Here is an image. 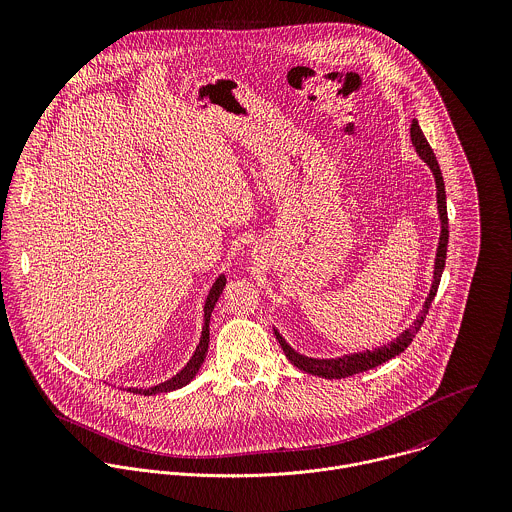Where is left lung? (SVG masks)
I'll list each match as a JSON object with an SVG mask.
<instances>
[{"mask_svg":"<svg viewBox=\"0 0 512 512\" xmlns=\"http://www.w3.org/2000/svg\"><path fill=\"white\" fill-rule=\"evenodd\" d=\"M410 136H412V144L416 146V151L420 153V157L430 165V169L434 171V177H436V187H438V209L439 219H441V236H439L438 254H436V270H434V284H432V290L430 295L426 299V305L420 313V317L414 321V325L410 329H406L396 341H392L390 345H384L380 349H374V351H365V353H355V355H345L341 359H309V357H303L299 353H295L292 347L284 341V337L276 333V339L280 341L286 357L292 361L293 366H297L299 370L303 372H309V374H315V376H323V378H347V376H353L357 372H365L370 370L374 366L382 365L390 359H394L396 355L404 353L408 349V345L414 341L416 333L420 331V327L424 325V319L430 311V305L436 297L439 288V280H441V274H443V268H445V256H447V238H449V224H447V205H445V185H443V177H441V169H439L438 159L434 155V149L428 144L424 132L420 130L418 122L412 120V126H410Z\"/></svg>","mask_w":512,"mask_h":512,"instance_id":"obj_1","label":"left lung"}]
</instances>
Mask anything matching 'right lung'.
Instances as JSON below:
<instances>
[{
  "mask_svg": "<svg viewBox=\"0 0 512 512\" xmlns=\"http://www.w3.org/2000/svg\"><path fill=\"white\" fill-rule=\"evenodd\" d=\"M224 284H226V278L219 276L217 282L213 284L209 297H207V303H205V325H203V335H201V341H199V347L195 351V355L191 357V361L187 363V366L175 374L171 380L159 384V386H151V388H130V392H136V394H144V396H151V394H157V392H171V390H177L185 384H189L193 380V376L199 372L201 365L205 363V357H207V351H209V321H211V313L215 309V303L220 297V293L224 290Z\"/></svg>",
  "mask_w": 512,
  "mask_h": 512,
  "instance_id": "1",
  "label": "right lung"
}]
</instances>
